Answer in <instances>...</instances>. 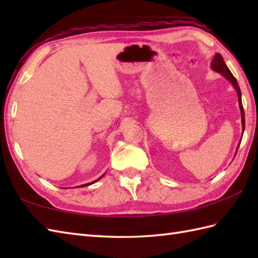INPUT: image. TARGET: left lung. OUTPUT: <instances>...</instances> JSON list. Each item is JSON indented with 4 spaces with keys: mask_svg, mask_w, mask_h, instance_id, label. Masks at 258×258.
<instances>
[{
    "mask_svg": "<svg viewBox=\"0 0 258 258\" xmlns=\"http://www.w3.org/2000/svg\"><path fill=\"white\" fill-rule=\"evenodd\" d=\"M211 68H212L213 71H215V72L222 74L224 78H225L229 82V83H231L234 86V89L236 90L237 96H238V105H239V109H240V115H242V128H243L242 131L244 133V130H245V114H244V108H243V104H242V93H240V89H239L236 79L234 78V75L231 73V71H229V69L227 68V65L225 64V62H224V59H223L221 54H218V53L215 54V56H214L213 61L211 63ZM242 138H243V135H242ZM240 141H242V139H240ZM239 144H240V142L237 145L236 153H237V150L239 147Z\"/></svg>",
    "mask_w": 258,
    "mask_h": 258,
    "instance_id": "8db88e82",
    "label": "left lung"
}]
</instances>
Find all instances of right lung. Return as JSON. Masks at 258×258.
I'll return each instance as SVG.
<instances>
[{"label": "right lung", "instance_id": "1", "mask_svg": "<svg viewBox=\"0 0 258 258\" xmlns=\"http://www.w3.org/2000/svg\"><path fill=\"white\" fill-rule=\"evenodd\" d=\"M103 176H104V174L102 175V176H101V177H98L97 179H95V180H94V182H91V183H87V184H83V185H80V186H81V187H84V186H89V185H92V184H94V183H96V182H97V180H98V179H101V178H102Z\"/></svg>", "mask_w": 258, "mask_h": 258}]
</instances>
